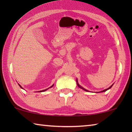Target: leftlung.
I'll use <instances>...</instances> for the list:
<instances>
[{
    "label": "left lung",
    "mask_w": 132,
    "mask_h": 132,
    "mask_svg": "<svg viewBox=\"0 0 132 132\" xmlns=\"http://www.w3.org/2000/svg\"><path fill=\"white\" fill-rule=\"evenodd\" d=\"M77 85H78V87H79V88H82V89H83V90H85V91H88V90H87V89H86L85 88H84L83 87H82V86H80L79 85V83H78V80L77 79ZM113 85H113H111L110 87H109V88H106V89H104V90H103V91H100L99 92H105V91H107L108 90V89H110L111 87H112V86Z\"/></svg>",
    "instance_id": "left-lung-1"
}]
</instances>
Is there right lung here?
I'll return each instance as SVG.
<instances>
[{
  "instance_id": "obj_1",
  "label": "right lung",
  "mask_w": 132,
  "mask_h": 132,
  "mask_svg": "<svg viewBox=\"0 0 132 132\" xmlns=\"http://www.w3.org/2000/svg\"><path fill=\"white\" fill-rule=\"evenodd\" d=\"M19 86L21 88H22V87L20 86V85H19ZM53 86V85L51 86V87H50L49 88H51V87H52ZM49 88H47V89H44V90H41V91H37V92H44V91H46V90H47V89H48Z\"/></svg>"
}]
</instances>
